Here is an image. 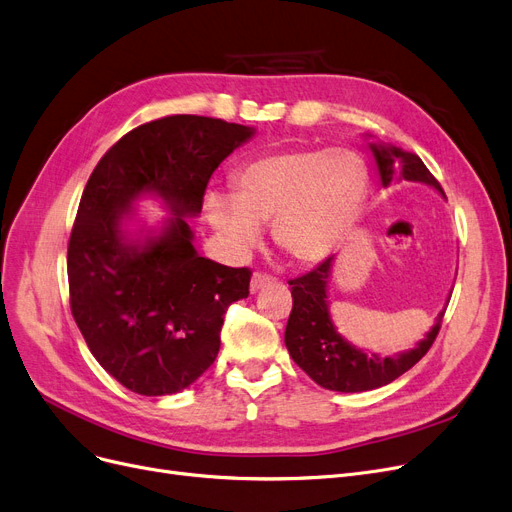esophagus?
I'll use <instances>...</instances> for the list:
<instances>
[{
    "instance_id": "1",
    "label": "esophagus",
    "mask_w": 512,
    "mask_h": 512,
    "mask_svg": "<svg viewBox=\"0 0 512 512\" xmlns=\"http://www.w3.org/2000/svg\"><path fill=\"white\" fill-rule=\"evenodd\" d=\"M272 282H276V278H274L272 274H265V272H255V274H253V278H251V293H257V291H261L263 286H268V284H272Z\"/></svg>"
}]
</instances>
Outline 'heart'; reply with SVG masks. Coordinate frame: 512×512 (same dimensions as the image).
<instances>
[{
  "label": "heart",
  "instance_id": "heart-1",
  "mask_svg": "<svg viewBox=\"0 0 512 512\" xmlns=\"http://www.w3.org/2000/svg\"><path fill=\"white\" fill-rule=\"evenodd\" d=\"M234 194L209 192L211 226L234 249L247 251L272 221L278 249L297 263L335 251L368 190L364 159L351 148H299L265 154L234 173Z\"/></svg>",
  "mask_w": 512,
  "mask_h": 512
}]
</instances>
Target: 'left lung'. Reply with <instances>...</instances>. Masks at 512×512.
Instances as JSON below:
<instances>
[{"instance_id": "8db88e82", "label": "left lung", "mask_w": 512, "mask_h": 512, "mask_svg": "<svg viewBox=\"0 0 512 512\" xmlns=\"http://www.w3.org/2000/svg\"><path fill=\"white\" fill-rule=\"evenodd\" d=\"M372 152L376 165H379L383 186L402 180L425 182L443 194L435 175L416 154L385 144L372 146ZM330 268L332 257L324 259L311 272L288 280L293 295V309L286 322L284 343L295 364L311 381H316L324 389L341 393L370 391L395 381L397 376H402L418 360L425 358V353L431 349L441 328L443 311L427 339L420 341L414 349L395 355V358L368 355L343 341L330 322L326 303V284L330 278Z\"/></svg>"}]
</instances>
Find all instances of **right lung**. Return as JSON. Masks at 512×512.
Masks as SVG:
<instances>
[{
	"mask_svg": "<svg viewBox=\"0 0 512 512\" xmlns=\"http://www.w3.org/2000/svg\"><path fill=\"white\" fill-rule=\"evenodd\" d=\"M251 127L171 115L127 131L87 180L69 240L73 318L98 364L133 393L190 387L217 358L228 307L249 297V268L196 253L186 215H198L213 171L253 136ZM142 191L174 217L144 245L120 230Z\"/></svg>",
	"mask_w": 512,
	"mask_h": 512,
	"instance_id": "right-lung-1",
	"label": "right lung"
}]
</instances>
